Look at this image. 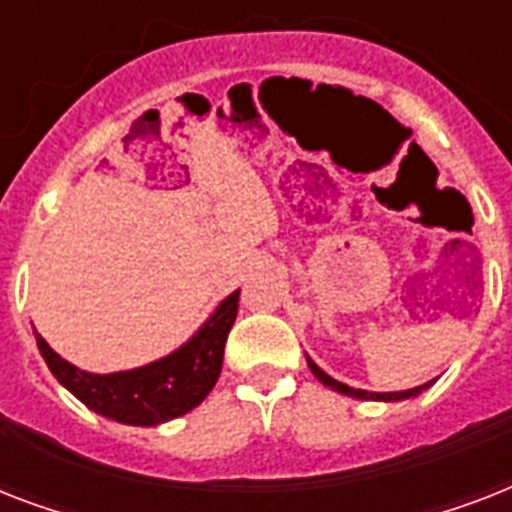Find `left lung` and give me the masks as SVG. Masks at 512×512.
I'll return each mask as SVG.
<instances>
[{
    "instance_id": "1",
    "label": "left lung",
    "mask_w": 512,
    "mask_h": 512,
    "mask_svg": "<svg viewBox=\"0 0 512 512\" xmlns=\"http://www.w3.org/2000/svg\"><path fill=\"white\" fill-rule=\"evenodd\" d=\"M305 361H308V369H311L313 374H316V380L324 382L327 388L337 390V393H342V396H350V398H361V401H406V398H414L420 396L422 390H428L433 382H425V385H417V388H409V390H393V393H372V390H361V388H350V385H345V382L335 380V377H329L324 369H321L316 361H313L311 356H305Z\"/></svg>"
}]
</instances>
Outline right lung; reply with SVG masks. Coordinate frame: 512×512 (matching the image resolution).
<instances>
[{
    "label": "right lung",
    "mask_w": 512,
    "mask_h": 512,
    "mask_svg": "<svg viewBox=\"0 0 512 512\" xmlns=\"http://www.w3.org/2000/svg\"><path fill=\"white\" fill-rule=\"evenodd\" d=\"M239 313V289L220 300L209 319L188 340L167 356L151 364L124 369V372L95 374L55 353L34 329L36 348L55 374V380L71 390L87 409L108 420L154 428L175 417H183L199 406L215 388L223 369V350L228 332Z\"/></svg>",
    "instance_id": "1"
}]
</instances>
